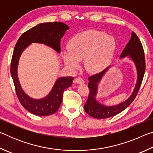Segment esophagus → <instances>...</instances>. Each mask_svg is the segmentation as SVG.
I'll return each instance as SVG.
<instances>
[{
    "label": "esophagus",
    "instance_id": "esophagus-1",
    "mask_svg": "<svg viewBox=\"0 0 153 153\" xmlns=\"http://www.w3.org/2000/svg\"><path fill=\"white\" fill-rule=\"evenodd\" d=\"M75 82H76L77 84H84L85 82L84 80L83 79L82 77H76V79H75Z\"/></svg>",
    "mask_w": 153,
    "mask_h": 153
}]
</instances>
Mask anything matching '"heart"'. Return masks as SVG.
I'll list each match as a JSON object with an SVG mask.
<instances>
[{"label":"heart","mask_w":153,"mask_h":153,"mask_svg":"<svg viewBox=\"0 0 153 153\" xmlns=\"http://www.w3.org/2000/svg\"><path fill=\"white\" fill-rule=\"evenodd\" d=\"M116 48L114 38L107 33L90 30L75 36L69 40L68 49L62 51L64 63L71 69L79 66L84 59V67L90 73L102 71L111 63Z\"/></svg>","instance_id":"obj_1"}]
</instances>
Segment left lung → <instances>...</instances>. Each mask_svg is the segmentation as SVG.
I'll list each match as a JSON object with an SVG mask.
<instances>
[{
  "instance_id": "obj_1",
  "label": "left lung",
  "mask_w": 153,
  "mask_h": 153,
  "mask_svg": "<svg viewBox=\"0 0 153 153\" xmlns=\"http://www.w3.org/2000/svg\"><path fill=\"white\" fill-rule=\"evenodd\" d=\"M128 56L133 61L137 71V81L132 94L126 101L114 106H106L100 104L97 100L96 97L98 92V85L103 76L109 68L108 67L102 71L88 77V86L90 93L86 102L84 105V110L90 116L97 119H105L113 117L121 111L125 110L135 99L138 90L140 88L145 72V57L143 47L140 40L134 32L131 34V38L121 53L120 58Z\"/></svg>"
}]
</instances>
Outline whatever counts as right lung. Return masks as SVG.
I'll return each mask as SVG.
<instances>
[{"label": "right lung", "instance_id": "1", "mask_svg": "<svg viewBox=\"0 0 153 153\" xmlns=\"http://www.w3.org/2000/svg\"><path fill=\"white\" fill-rule=\"evenodd\" d=\"M69 28L67 25L62 22L42 23L23 33L15 45L11 63V77L18 99L23 107L31 113L48 116L56 113L62 102L64 90L71 86L74 77H59L46 97L41 99L32 98L23 90L18 79L17 67L20 56L32 43L44 44L60 53L61 39Z\"/></svg>", "mask_w": 153, "mask_h": 153}]
</instances>
